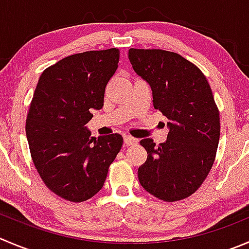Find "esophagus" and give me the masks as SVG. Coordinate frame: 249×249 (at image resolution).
Returning a JSON list of instances; mask_svg holds the SVG:
<instances>
[{
  "label": "esophagus",
  "instance_id": "obj_1",
  "mask_svg": "<svg viewBox=\"0 0 249 249\" xmlns=\"http://www.w3.org/2000/svg\"><path fill=\"white\" fill-rule=\"evenodd\" d=\"M136 142H137V140L135 139V137L130 136V135H125L124 136V143L125 144H134V143H136Z\"/></svg>",
  "mask_w": 249,
  "mask_h": 249
}]
</instances>
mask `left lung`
Masks as SVG:
<instances>
[{
    "instance_id": "1",
    "label": "left lung",
    "mask_w": 249,
    "mask_h": 249,
    "mask_svg": "<svg viewBox=\"0 0 249 249\" xmlns=\"http://www.w3.org/2000/svg\"><path fill=\"white\" fill-rule=\"evenodd\" d=\"M137 75L149 84L153 106L170 122L168 139L156 147L152 139L140 143L147 160L139 181L148 194L165 202L191 196L206 180L215 160L220 117L204 74L178 53L130 48Z\"/></svg>"
}]
</instances>
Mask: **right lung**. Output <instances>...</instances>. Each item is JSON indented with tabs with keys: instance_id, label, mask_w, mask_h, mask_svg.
I'll list each match as a JSON object with an SVG mask.
<instances>
[{
	"instance_id": "add662e5",
	"label": "right lung",
	"mask_w": 249,
	"mask_h": 249,
	"mask_svg": "<svg viewBox=\"0 0 249 249\" xmlns=\"http://www.w3.org/2000/svg\"><path fill=\"white\" fill-rule=\"evenodd\" d=\"M119 50L88 51L43 71L26 118L31 158L45 185L57 196L84 202L103 187L123 146L119 134L91 136L86 124L103 107Z\"/></svg>"
}]
</instances>
